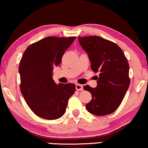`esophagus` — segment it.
<instances>
[{
    "mask_svg": "<svg viewBox=\"0 0 148 148\" xmlns=\"http://www.w3.org/2000/svg\"><path fill=\"white\" fill-rule=\"evenodd\" d=\"M75 88L77 90H83V86L82 84H76Z\"/></svg>",
    "mask_w": 148,
    "mask_h": 148,
    "instance_id": "1",
    "label": "esophagus"
}]
</instances>
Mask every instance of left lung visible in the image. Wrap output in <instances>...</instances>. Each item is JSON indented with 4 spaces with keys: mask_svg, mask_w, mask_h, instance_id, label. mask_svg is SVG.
Instances as JSON below:
<instances>
[{
    "mask_svg": "<svg viewBox=\"0 0 148 148\" xmlns=\"http://www.w3.org/2000/svg\"><path fill=\"white\" fill-rule=\"evenodd\" d=\"M78 40L88 54L92 70L99 73L96 88L84 86L92 95L86 108L95 115L111 114L121 104L130 84L127 58L116 44L99 36L78 37Z\"/></svg>",
    "mask_w": 148,
    "mask_h": 148,
    "instance_id": "1",
    "label": "left lung"
}]
</instances>
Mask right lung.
Segmentation results:
<instances>
[{
	"instance_id": "obj_1",
	"label": "right lung",
	"mask_w": 148,
	"mask_h": 148,
	"mask_svg": "<svg viewBox=\"0 0 148 148\" xmlns=\"http://www.w3.org/2000/svg\"><path fill=\"white\" fill-rule=\"evenodd\" d=\"M75 38L49 36L32 44L24 52L18 69L20 88L27 105L40 117L54 120L62 116L75 93L74 84L55 83L53 70Z\"/></svg>"
}]
</instances>
